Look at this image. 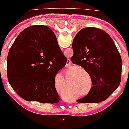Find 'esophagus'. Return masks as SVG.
Listing matches in <instances>:
<instances>
[{
  "mask_svg": "<svg viewBox=\"0 0 129 129\" xmlns=\"http://www.w3.org/2000/svg\"><path fill=\"white\" fill-rule=\"evenodd\" d=\"M72 61H71V60H70V59H68V61H67V64H66L67 66H70V65H72Z\"/></svg>",
  "mask_w": 129,
  "mask_h": 129,
  "instance_id": "esophagus-1",
  "label": "esophagus"
}]
</instances>
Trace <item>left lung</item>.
Wrapping results in <instances>:
<instances>
[{"mask_svg":"<svg viewBox=\"0 0 129 129\" xmlns=\"http://www.w3.org/2000/svg\"><path fill=\"white\" fill-rule=\"evenodd\" d=\"M72 47L71 60L84 69L93 85L87 95L77 102L106 100L118 87L122 77V59L112 39L100 28H84L74 37Z\"/></svg>","mask_w":129,"mask_h":129,"instance_id":"obj_1","label":"left lung"}]
</instances>
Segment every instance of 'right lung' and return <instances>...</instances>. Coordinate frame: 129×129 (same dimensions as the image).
Here are the masks:
<instances>
[{
	"mask_svg": "<svg viewBox=\"0 0 129 129\" xmlns=\"http://www.w3.org/2000/svg\"><path fill=\"white\" fill-rule=\"evenodd\" d=\"M67 60L52 29L32 25L20 33L9 50L7 78L13 89L27 101L57 103L60 98L55 77Z\"/></svg>",
	"mask_w": 129,
	"mask_h": 129,
	"instance_id": "right-lung-1",
	"label": "right lung"
}]
</instances>
